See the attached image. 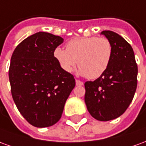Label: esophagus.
Returning a JSON list of instances; mask_svg holds the SVG:
<instances>
[{
    "label": "esophagus",
    "mask_w": 146,
    "mask_h": 146,
    "mask_svg": "<svg viewBox=\"0 0 146 146\" xmlns=\"http://www.w3.org/2000/svg\"><path fill=\"white\" fill-rule=\"evenodd\" d=\"M76 84L77 86H82L84 84V83L82 81L79 80H76Z\"/></svg>",
    "instance_id": "1"
}]
</instances>
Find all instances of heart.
I'll use <instances>...</instances> for the list:
<instances>
[{"mask_svg": "<svg viewBox=\"0 0 146 146\" xmlns=\"http://www.w3.org/2000/svg\"><path fill=\"white\" fill-rule=\"evenodd\" d=\"M53 54L64 71L72 72L78 62L80 75L96 79L110 66L113 46L106 37L75 38L67 42L66 49L60 47L54 48Z\"/></svg>", "mask_w": 146, "mask_h": 146, "instance_id": "obj_1", "label": "heart"}]
</instances>
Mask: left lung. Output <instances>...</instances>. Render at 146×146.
Wrapping results in <instances>:
<instances>
[{
	"mask_svg": "<svg viewBox=\"0 0 146 146\" xmlns=\"http://www.w3.org/2000/svg\"><path fill=\"white\" fill-rule=\"evenodd\" d=\"M110 40L113 55L106 71L84 84V101L95 119L108 121L121 116L131 104L137 88L138 66L131 46L116 33H101Z\"/></svg>",
	"mask_w": 146,
	"mask_h": 146,
	"instance_id": "obj_1",
	"label": "left lung"
}]
</instances>
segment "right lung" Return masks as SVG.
<instances>
[{
  "mask_svg": "<svg viewBox=\"0 0 146 146\" xmlns=\"http://www.w3.org/2000/svg\"><path fill=\"white\" fill-rule=\"evenodd\" d=\"M63 39L38 32L15 49L9 67L12 98L22 116L36 127L54 125L76 82L54 58V48Z\"/></svg>",
  "mask_w": 146,
  "mask_h": 146,
  "instance_id": "1",
  "label": "right lung"
}]
</instances>
